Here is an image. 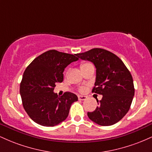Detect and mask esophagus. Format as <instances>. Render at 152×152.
Wrapping results in <instances>:
<instances>
[{
  "label": "esophagus",
  "mask_w": 152,
  "mask_h": 152,
  "mask_svg": "<svg viewBox=\"0 0 152 152\" xmlns=\"http://www.w3.org/2000/svg\"><path fill=\"white\" fill-rule=\"evenodd\" d=\"M78 98L79 100L83 101V100H85V99H86V96H78Z\"/></svg>",
  "instance_id": "obj_1"
}]
</instances>
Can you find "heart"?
Segmentation results:
<instances>
[{
    "label": "heart",
    "mask_w": 152,
    "mask_h": 152,
    "mask_svg": "<svg viewBox=\"0 0 152 152\" xmlns=\"http://www.w3.org/2000/svg\"><path fill=\"white\" fill-rule=\"evenodd\" d=\"M88 64H88V63H86V64H82V66H86V65H88ZM85 91H86V88H85L84 86H81L79 88V91L81 92V93H83V92H84Z\"/></svg>",
    "instance_id": "obj_1"
}]
</instances>
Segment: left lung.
Returning <instances> with one entry per match:
<instances>
[{"label": "left lung", "instance_id": "8db88e82", "mask_svg": "<svg viewBox=\"0 0 152 152\" xmlns=\"http://www.w3.org/2000/svg\"><path fill=\"white\" fill-rule=\"evenodd\" d=\"M82 60L92 62L96 69L92 92L103 96L99 106L88 118L101 126H111L119 121L130 109L134 96L132 74L117 56L102 48H93L77 53Z\"/></svg>", "mask_w": 152, "mask_h": 152}]
</instances>
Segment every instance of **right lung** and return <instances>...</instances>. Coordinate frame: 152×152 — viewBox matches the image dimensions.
Returning <instances> with one entry per match:
<instances>
[{
  "label": "right lung",
  "mask_w": 152,
  "mask_h": 152,
  "mask_svg": "<svg viewBox=\"0 0 152 152\" xmlns=\"http://www.w3.org/2000/svg\"><path fill=\"white\" fill-rule=\"evenodd\" d=\"M78 60L76 54L50 50L38 56L26 68L20 85L23 106L34 122L44 126L58 125L69 116L71 104L78 101L76 94L54 93L57 83L64 80V71Z\"/></svg>",
  "instance_id": "obj_1"
}]
</instances>
